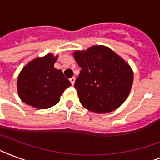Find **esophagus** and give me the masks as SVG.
<instances>
[{
  "label": "esophagus",
  "mask_w": 160,
  "mask_h": 160,
  "mask_svg": "<svg viewBox=\"0 0 160 160\" xmlns=\"http://www.w3.org/2000/svg\"><path fill=\"white\" fill-rule=\"evenodd\" d=\"M70 83H71V85H74V84H75V77L70 78Z\"/></svg>",
  "instance_id": "obj_1"
}]
</instances>
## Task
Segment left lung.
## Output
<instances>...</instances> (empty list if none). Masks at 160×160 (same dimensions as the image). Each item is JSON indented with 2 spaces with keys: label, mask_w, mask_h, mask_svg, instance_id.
I'll use <instances>...</instances> for the list:
<instances>
[{
  "label": "left lung",
  "mask_w": 160,
  "mask_h": 160,
  "mask_svg": "<svg viewBox=\"0 0 160 160\" xmlns=\"http://www.w3.org/2000/svg\"><path fill=\"white\" fill-rule=\"evenodd\" d=\"M81 67L75 83L80 104L90 111L105 114L119 108L128 97L133 84V70L111 49L91 46L75 51Z\"/></svg>",
  "instance_id": "8db88e82"
}]
</instances>
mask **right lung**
Masks as SVG:
<instances>
[{
    "mask_svg": "<svg viewBox=\"0 0 160 160\" xmlns=\"http://www.w3.org/2000/svg\"><path fill=\"white\" fill-rule=\"evenodd\" d=\"M58 56L48 54L29 62L17 80L21 100L36 109H48L60 101V95L71 85L60 70L54 67Z\"/></svg>",
    "mask_w": 160,
    "mask_h": 160,
    "instance_id": "obj_1",
    "label": "right lung"
}]
</instances>
